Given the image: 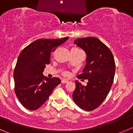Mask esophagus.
Listing matches in <instances>:
<instances>
[{
	"label": "esophagus",
	"mask_w": 133,
	"mask_h": 133,
	"mask_svg": "<svg viewBox=\"0 0 133 133\" xmlns=\"http://www.w3.org/2000/svg\"><path fill=\"white\" fill-rule=\"evenodd\" d=\"M61 83H63V84H64V83H68V81H67V80L63 79V80H62V81H61Z\"/></svg>",
	"instance_id": "obj_1"
}]
</instances>
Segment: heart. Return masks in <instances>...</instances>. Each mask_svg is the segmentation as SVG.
Listing matches in <instances>:
<instances>
[{
    "label": "heart",
    "mask_w": 133,
    "mask_h": 133,
    "mask_svg": "<svg viewBox=\"0 0 133 133\" xmlns=\"http://www.w3.org/2000/svg\"><path fill=\"white\" fill-rule=\"evenodd\" d=\"M75 50H78V49H75ZM64 75H67V72H64Z\"/></svg>",
    "instance_id": "1"
}]
</instances>
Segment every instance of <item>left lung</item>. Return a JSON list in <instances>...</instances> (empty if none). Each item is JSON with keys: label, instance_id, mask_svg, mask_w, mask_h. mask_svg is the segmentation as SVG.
Listing matches in <instances>:
<instances>
[{"label": "left lung", "instance_id": "8db88e82", "mask_svg": "<svg viewBox=\"0 0 133 133\" xmlns=\"http://www.w3.org/2000/svg\"><path fill=\"white\" fill-rule=\"evenodd\" d=\"M74 43L87 55V64L77 77L87 79L88 83L83 86L75 81L72 98L80 108L90 111L102 104L110 91L115 77V60L110 49L98 38H78Z\"/></svg>", "mask_w": 133, "mask_h": 133}]
</instances>
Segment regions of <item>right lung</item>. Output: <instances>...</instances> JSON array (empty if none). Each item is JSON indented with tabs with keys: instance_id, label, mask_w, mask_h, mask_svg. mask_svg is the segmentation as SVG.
Segmentation results:
<instances>
[{
	"instance_id": "right-lung-1",
	"label": "right lung",
	"mask_w": 133,
	"mask_h": 133,
	"mask_svg": "<svg viewBox=\"0 0 133 133\" xmlns=\"http://www.w3.org/2000/svg\"><path fill=\"white\" fill-rule=\"evenodd\" d=\"M68 39L69 37L36 40L20 53L14 70L15 92L27 109L34 110L41 107L61 83L60 78H47L43 72L46 64L50 62V52Z\"/></svg>"
}]
</instances>
